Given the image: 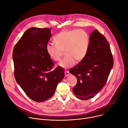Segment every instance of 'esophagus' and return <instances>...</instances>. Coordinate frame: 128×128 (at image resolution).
Returning <instances> with one entry per match:
<instances>
[{
    "label": "esophagus",
    "mask_w": 128,
    "mask_h": 128,
    "mask_svg": "<svg viewBox=\"0 0 128 128\" xmlns=\"http://www.w3.org/2000/svg\"><path fill=\"white\" fill-rule=\"evenodd\" d=\"M64 74H65V77H67V76H69V75H70V72H68V71H65Z\"/></svg>",
    "instance_id": "1"
}]
</instances>
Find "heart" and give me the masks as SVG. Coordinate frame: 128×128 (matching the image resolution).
Listing matches in <instances>:
<instances>
[{"label": "heart", "mask_w": 128, "mask_h": 128, "mask_svg": "<svg viewBox=\"0 0 128 128\" xmlns=\"http://www.w3.org/2000/svg\"><path fill=\"white\" fill-rule=\"evenodd\" d=\"M54 40L55 44L48 42L46 51L54 61L60 60L64 51L66 56L58 63V66L62 68L72 66L75 60L76 62L82 60L89 50L90 37L83 30L62 31L55 36Z\"/></svg>", "instance_id": "obj_1"}]
</instances>
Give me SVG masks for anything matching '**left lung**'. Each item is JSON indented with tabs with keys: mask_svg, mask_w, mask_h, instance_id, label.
<instances>
[{
	"mask_svg": "<svg viewBox=\"0 0 128 128\" xmlns=\"http://www.w3.org/2000/svg\"><path fill=\"white\" fill-rule=\"evenodd\" d=\"M113 64L109 42L97 30H94L86 57L69 70L77 80L73 88L75 95L82 100L95 96L106 84Z\"/></svg>",
	"mask_w": 128,
	"mask_h": 128,
	"instance_id": "obj_1",
	"label": "left lung"
}]
</instances>
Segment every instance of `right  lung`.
<instances>
[{
    "instance_id": "right-lung-1",
    "label": "right lung",
    "mask_w": 128,
    "mask_h": 128,
    "mask_svg": "<svg viewBox=\"0 0 128 128\" xmlns=\"http://www.w3.org/2000/svg\"><path fill=\"white\" fill-rule=\"evenodd\" d=\"M51 36L48 28H31L24 33L13 51L14 76L26 95L37 102L50 98L64 76V68L54 66L46 51Z\"/></svg>"
}]
</instances>
